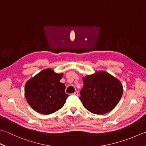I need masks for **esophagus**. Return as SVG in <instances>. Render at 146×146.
I'll use <instances>...</instances> for the list:
<instances>
[{"label": "esophagus", "instance_id": "1", "mask_svg": "<svg viewBox=\"0 0 146 146\" xmlns=\"http://www.w3.org/2000/svg\"><path fill=\"white\" fill-rule=\"evenodd\" d=\"M73 94H74V95L76 96H78V91H75V92L73 93Z\"/></svg>", "mask_w": 146, "mask_h": 146}]
</instances>
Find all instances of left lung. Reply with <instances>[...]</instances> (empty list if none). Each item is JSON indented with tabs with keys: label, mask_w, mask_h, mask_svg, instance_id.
<instances>
[{
	"label": "left lung",
	"mask_w": 146,
	"mask_h": 146,
	"mask_svg": "<svg viewBox=\"0 0 146 146\" xmlns=\"http://www.w3.org/2000/svg\"><path fill=\"white\" fill-rule=\"evenodd\" d=\"M80 97L84 106L92 113L104 115L112 111L123 95L120 81L106 71H96L83 78Z\"/></svg>",
	"instance_id": "1"
}]
</instances>
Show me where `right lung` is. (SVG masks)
I'll return each mask as SVG.
<instances>
[{
  "label": "right lung",
  "mask_w": 146,
  "mask_h": 146,
  "mask_svg": "<svg viewBox=\"0 0 146 146\" xmlns=\"http://www.w3.org/2000/svg\"><path fill=\"white\" fill-rule=\"evenodd\" d=\"M63 73H57L51 68H47L26 83V99L36 112L49 115L63 106L69 95L65 92L64 84L60 82Z\"/></svg>",
  "instance_id": "add662e5"
}]
</instances>
